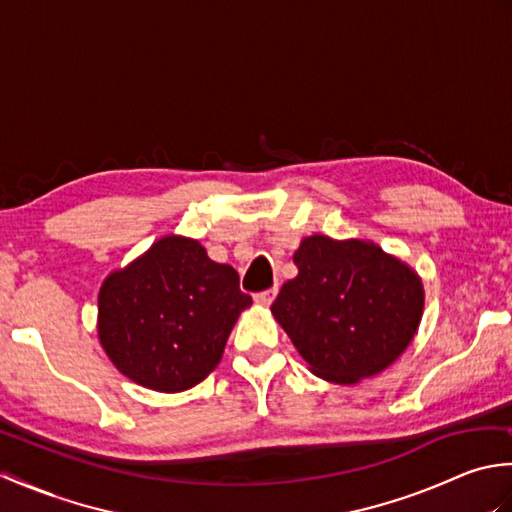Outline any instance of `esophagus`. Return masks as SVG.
Returning <instances> with one entry per match:
<instances>
[{"instance_id":"1","label":"esophagus","mask_w":512,"mask_h":512,"mask_svg":"<svg viewBox=\"0 0 512 512\" xmlns=\"http://www.w3.org/2000/svg\"><path fill=\"white\" fill-rule=\"evenodd\" d=\"M275 297H277V288H270V290H264V292H259V295H255V303L257 306L268 308L270 303L275 301Z\"/></svg>"}]
</instances>
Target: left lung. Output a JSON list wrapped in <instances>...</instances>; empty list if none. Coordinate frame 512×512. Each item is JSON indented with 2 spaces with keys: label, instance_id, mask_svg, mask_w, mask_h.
Instances as JSON below:
<instances>
[{
  "label": "left lung",
  "instance_id": "obj_1",
  "mask_svg": "<svg viewBox=\"0 0 512 512\" xmlns=\"http://www.w3.org/2000/svg\"><path fill=\"white\" fill-rule=\"evenodd\" d=\"M292 259L299 275L270 312L314 376L356 385L398 361L424 310L416 270L367 239L328 235L301 239Z\"/></svg>",
  "mask_w": 512,
  "mask_h": 512
}]
</instances>
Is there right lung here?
Returning <instances> with one entry per match:
<instances>
[{"mask_svg":"<svg viewBox=\"0 0 512 512\" xmlns=\"http://www.w3.org/2000/svg\"><path fill=\"white\" fill-rule=\"evenodd\" d=\"M250 303L233 266L213 262L198 239L165 235L105 277L96 332L123 376L176 394L222 361L228 334Z\"/></svg>","mask_w":512,"mask_h":512,"instance_id":"1","label":"right lung"}]
</instances>
